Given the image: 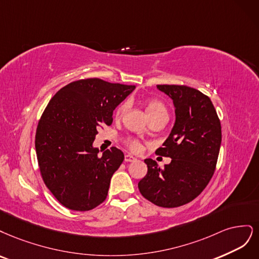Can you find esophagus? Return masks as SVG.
I'll return each instance as SVG.
<instances>
[{
	"mask_svg": "<svg viewBox=\"0 0 259 259\" xmlns=\"http://www.w3.org/2000/svg\"><path fill=\"white\" fill-rule=\"evenodd\" d=\"M136 160L137 159L132 155H129V154L124 155V161H126V162H133V161H136Z\"/></svg>",
	"mask_w": 259,
	"mask_h": 259,
	"instance_id": "34e87169",
	"label": "esophagus"
}]
</instances>
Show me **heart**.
<instances>
[{
    "instance_id": "obj_1",
    "label": "heart",
    "mask_w": 259,
    "mask_h": 259,
    "mask_svg": "<svg viewBox=\"0 0 259 259\" xmlns=\"http://www.w3.org/2000/svg\"><path fill=\"white\" fill-rule=\"evenodd\" d=\"M127 107H128L127 102H122L121 104L118 105V107L116 108V111H115L116 119H120L122 117L123 114L127 111ZM146 111H147V114L149 115V117H151V119L154 117H157V116H160V115L168 116V111H166L165 105L161 101H159V100H156V99L149 100V101L147 102ZM127 145L129 146L130 149H132V151H135V152L139 151V149L141 148L140 142L137 140H133V139L127 140Z\"/></svg>"
}]
</instances>
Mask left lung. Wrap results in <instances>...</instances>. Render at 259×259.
I'll return each mask as SVG.
<instances>
[{"instance_id":"obj_1","label":"left lung","mask_w":259,"mask_h":259,"mask_svg":"<svg viewBox=\"0 0 259 259\" xmlns=\"http://www.w3.org/2000/svg\"><path fill=\"white\" fill-rule=\"evenodd\" d=\"M175 107V122L157 155L170 157L160 169L145 159L147 173L139 184L145 199L162 207H178L198 197L212 179L222 143L221 121L212 101L184 85H157Z\"/></svg>"}]
</instances>
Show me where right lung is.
<instances>
[{
  "instance_id": "1",
  "label": "right lung",
  "mask_w": 259,
  "mask_h": 259,
  "mask_svg": "<svg viewBox=\"0 0 259 259\" xmlns=\"http://www.w3.org/2000/svg\"><path fill=\"white\" fill-rule=\"evenodd\" d=\"M135 88L79 79L61 88L47 104L36 128V156L45 185L65 207L89 211L106 199L124 157L117 147L99 156L93 143L98 129L112 124L114 110Z\"/></svg>"
}]
</instances>
